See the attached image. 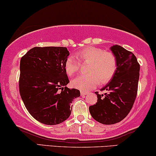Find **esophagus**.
Segmentation results:
<instances>
[{"instance_id": "esophagus-1", "label": "esophagus", "mask_w": 156, "mask_h": 156, "mask_svg": "<svg viewBox=\"0 0 156 156\" xmlns=\"http://www.w3.org/2000/svg\"><path fill=\"white\" fill-rule=\"evenodd\" d=\"M88 93L87 92H84V91H81V95L82 96H84L86 95H87Z\"/></svg>"}]
</instances>
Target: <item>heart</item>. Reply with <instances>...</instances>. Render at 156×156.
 Instances as JSON below:
<instances>
[{"label": "heart", "mask_w": 156, "mask_h": 156, "mask_svg": "<svg viewBox=\"0 0 156 156\" xmlns=\"http://www.w3.org/2000/svg\"><path fill=\"white\" fill-rule=\"evenodd\" d=\"M65 61V70L69 76L77 74L80 63H88L87 74L81 75L72 81L73 87L80 90H90L101 84L108 83L113 77L117 69V58L112 52L90 46L78 51Z\"/></svg>", "instance_id": "obj_1"}]
</instances>
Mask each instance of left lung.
<instances>
[{"mask_svg":"<svg viewBox=\"0 0 156 156\" xmlns=\"http://www.w3.org/2000/svg\"><path fill=\"white\" fill-rule=\"evenodd\" d=\"M117 58V69L109 83L101 90L107 91L97 95V103L90 105L89 111L95 120L103 124L120 122L130 112L137 95L140 63L135 55L116 45L111 48Z\"/></svg>","mask_w":156,"mask_h":156,"instance_id":"1","label":"left lung"}]
</instances>
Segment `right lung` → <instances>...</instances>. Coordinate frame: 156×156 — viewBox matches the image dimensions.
Segmentation results:
<instances>
[{
    "label": "right lung",
    "mask_w": 156,
    "mask_h": 156,
    "mask_svg": "<svg viewBox=\"0 0 156 156\" xmlns=\"http://www.w3.org/2000/svg\"><path fill=\"white\" fill-rule=\"evenodd\" d=\"M69 55L65 47H34L21 58V98L28 112L42 124L55 125L66 120L71 103L80 96V90L66 87Z\"/></svg>",
    "instance_id": "add662e5"
}]
</instances>
